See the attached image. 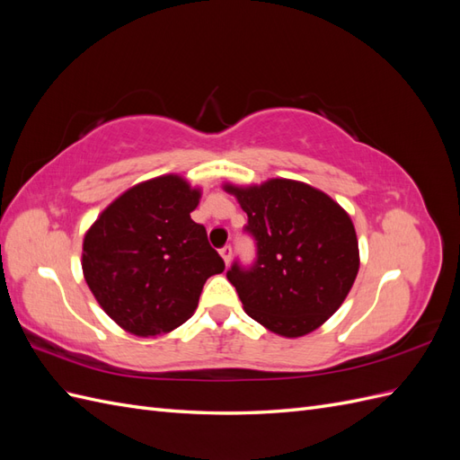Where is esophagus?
I'll return each mask as SVG.
<instances>
[{
    "mask_svg": "<svg viewBox=\"0 0 460 460\" xmlns=\"http://www.w3.org/2000/svg\"><path fill=\"white\" fill-rule=\"evenodd\" d=\"M220 257L225 259V264L228 267L230 261H232V247H230V245H225V247H222V249H220Z\"/></svg>",
    "mask_w": 460,
    "mask_h": 460,
    "instance_id": "esophagus-1",
    "label": "esophagus"
}]
</instances>
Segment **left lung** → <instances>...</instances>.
I'll return each mask as SVG.
<instances>
[{
  "label": "left lung",
  "mask_w": 460,
  "mask_h": 460,
  "mask_svg": "<svg viewBox=\"0 0 460 460\" xmlns=\"http://www.w3.org/2000/svg\"><path fill=\"white\" fill-rule=\"evenodd\" d=\"M222 188L238 199L247 213L245 230L257 240L253 267L234 264L226 274L243 311L284 338L323 326L341 307L358 272L351 217L328 193L299 180Z\"/></svg>",
  "instance_id": "left-lung-1"
}]
</instances>
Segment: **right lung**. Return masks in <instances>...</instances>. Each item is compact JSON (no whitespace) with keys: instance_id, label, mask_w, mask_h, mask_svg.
I'll return each mask as SVG.
<instances>
[{"instance_id":"right-lung-1","label":"right lung","mask_w":460,"mask_h":460,"mask_svg":"<svg viewBox=\"0 0 460 460\" xmlns=\"http://www.w3.org/2000/svg\"><path fill=\"white\" fill-rule=\"evenodd\" d=\"M201 188L163 174L122 191L82 242V272L100 307L134 336L169 333L196 313L225 261L190 213Z\"/></svg>"}]
</instances>
